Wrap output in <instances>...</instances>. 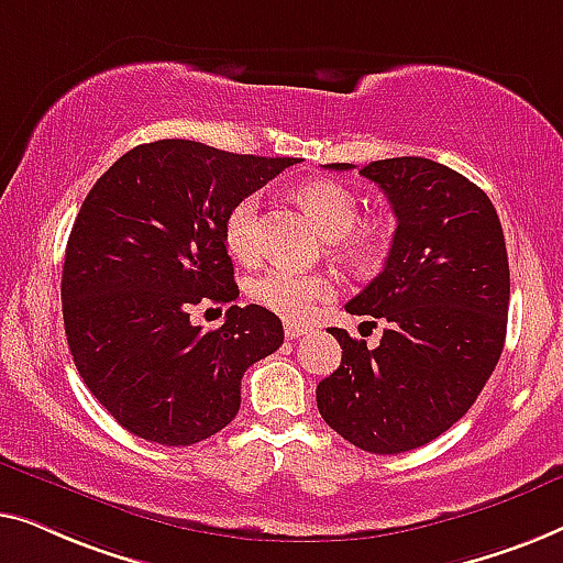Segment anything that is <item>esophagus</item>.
Instances as JSON below:
<instances>
[{
  "label": "esophagus",
  "mask_w": 563,
  "mask_h": 563,
  "mask_svg": "<svg viewBox=\"0 0 563 563\" xmlns=\"http://www.w3.org/2000/svg\"><path fill=\"white\" fill-rule=\"evenodd\" d=\"M311 327H303V323H292V321H285V336L288 339H300L303 334H308Z\"/></svg>",
  "instance_id": "esophagus-1"
}]
</instances>
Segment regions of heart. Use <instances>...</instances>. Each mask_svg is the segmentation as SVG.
Here are the masks:
<instances>
[{
    "label": "heart",
    "instance_id": "heart-1",
    "mask_svg": "<svg viewBox=\"0 0 563 563\" xmlns=\"http://www.w3.org/2000/svg\"><path fill=\"white\" fill-rule=\"evenodd\" d=\"M298 201L311 213L316 227L323 236L339 240L360 219V201L350 188L336 180L319 178L298 188ZM257 209L260 201L255 194L244 196L229 209L224 219V242L227 250L236 260L257 257ZM379 229L364 227L350 236L344 252L350 257H367L377 250ZM250 296L267 311L283 316L290 321H308L323 303L336 296V285L329 275L321 273H298L288 267H271L250 283Z\"/></svg>",
    "mask_w": 563,
    "mask_h": 563
}]
</instances>
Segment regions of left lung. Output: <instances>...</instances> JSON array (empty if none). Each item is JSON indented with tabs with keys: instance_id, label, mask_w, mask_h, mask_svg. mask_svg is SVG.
I'll return each instance as SVG.
<instances>
[{
	"instance_id": "1",
	"label": "left lung",
	"mask_w": 563,
	"mask_h": 563,
	"mask_svg": "<svg viewBox=\"0 0 563 563\" xmlns=\"http://www.w3.org/2000/svg\"><path fill=\"white\" fill-rule=\"evenodd\" d=\"M360 176L383 188L398 227L383 273L346 311L387 329L375 350L329 329L342 364L316 387V402L357 449L400 454L449 431L493 375L508 329V250L487 194L446 165L390 157Z\"/></svg>"
}]
</instances>
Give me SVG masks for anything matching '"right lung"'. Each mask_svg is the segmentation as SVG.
<instances>
[{
	"label": "right lung",
	"mask_w": 563,
	"mask_h": 563,
	"mask_svg": "<svg viewBox=\"0 0 563 563\" xmlns=\"http://www.w3.org/2000/svg\"><path fill=\"white\" fill-rule=\"evenodd\" d=\"M292 163L157 140L124 153L84 199L60 280L68 350L134 437L165 446L213 437L240 410L244 372L283 344L263 306H230L213 332L194 328L190 311L240 296L224 219Z\"/></svg>",
	"instance_id": "right-lung-1"
}]
</instances>
